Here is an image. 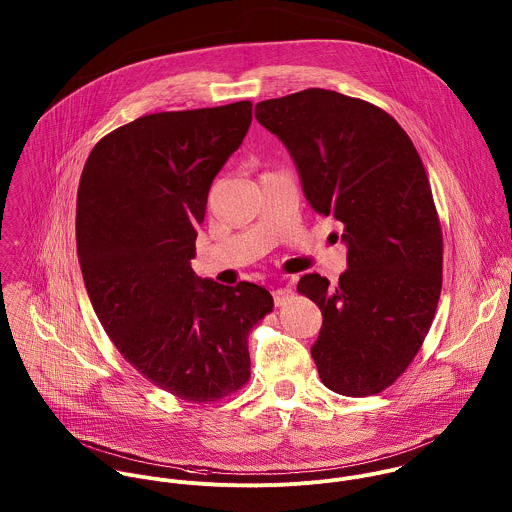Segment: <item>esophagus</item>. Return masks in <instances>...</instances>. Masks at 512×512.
Here are the masks:
<instances>
[{
    "mask_svg": "<svg viewBox=\"0 0 512 512\" xmlns=\"http://www.w3.org/2000/svg\"><path fill=\"white\" fill-rule=\"evenodd\" d=\"M291 295H293V291H291L289 287H277V289H273V299H275V305H277V307L283 305Z\"/></svg>",
    "mask_w": 512,
    "mask_h": 512,
    "instance_id": "34e87169",
    "label": "esophagus"
}]
</instances>
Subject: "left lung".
I'll return each instance as SVG.
<instances>
[{
  "mask_svg": "<svg viewBox=\"0 0 512 512\" xmlns=\"http://www.w3.org/2000/svg\"><path fill=\"white\" fill-rule=\"evenodd\" d=\"M255 119L287 147L309 205L345 227L339 283L309 273L297 285L323 313L319 377L339 395H377L419 353L441 297L443 233L423 161L387 111L337 91L261 101Z\"/></svg>",
  "mask_w": 512,
  "mask_h": 512,
  "instance_id": "1",
  "label": "left lung"
}]
</instances>
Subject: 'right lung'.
Listing matches in <instances>:
<instances>
[{
    "label": "right lung",
    "mask_w": 512,
    "mask_h": 512,
    "mask_svg": "<svg viewBox=\"0 0 512 512\" xmlns=\"http://www.w3.org/2000/svg\"><path fill=\"white\" fill-rule=\"evenodd\" d=\"M251 111L237 101L143 115L105 135L79 179L75 237L93 311L127 363L189 403L249 381V331L273 311L265 287L191 269L211 183Z\"/></svg>",
    "instance_id": "obj_1"
}]
</instances>
